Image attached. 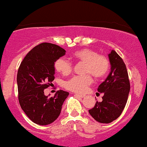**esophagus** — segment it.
Masks as SVG:
<instances>
[{
  "label": "esophagus",
  "mask_w": 147,
  "mask_h": 147,
  "mask_svg": "<svg viewBox=\"0 0 147 147\" xmlns=\"http://www.w3.org/2000/svg\"><path fill=\"white\" fill-rule=\"evenodd\" d=\"M75 95L77 96V97H80V98H84V97H85V95H79V94H77V93L75 94Z\"/></svg>",
  "instance_id": "34e87169"
}]
</instances>
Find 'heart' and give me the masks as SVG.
I'll return each mask as SVG.
<instances>
[{
	"mask_svg": "<svg viewBox=\"0 0 147 147\" xmlns=\"http://www.w3.org/2000/svg\"><path fill=\"white\" fill-rule=\"evenodd\" d=\"M72 59L75 62L84 64V76H75L65 83L67 89L77 92L84 93L92 84V77L95 79L104 77L109 72L110 62L104 55H98L97 52L88 48H84L75 52ZM57 72L62 75H68L71 73L72 65L69 61L64 58L58 59L55 63Z\"/></svg>",
	"mask_w": 147,
	"mask_h": 147,
	"instance_id": "obj_1",
	"label": "heart"
}]
</instances>
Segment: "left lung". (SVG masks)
<instances>
[{
	"instance_id": "left-lung-1",
	"label": "left lung",
	"mask_w": 147,
	"mask_h": 147,
	"mask_svg": "<svg viewBox=\"0 0 147 147\" xmlns=\"http://www.w3.org/2000/svg\"><path fill=\"white\" fill-rule=\"evenodd\" d=\"M111 72L99 86V92L103 93L102 102H96L88 111L97 122L109 124L122 114L130 91L129 75L125 63L115 50L109 54Z\"/></svg>"
}]
</instances>
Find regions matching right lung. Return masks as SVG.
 Wrapping results in <instances>:
<instances>
[{
	"label": "right lung",
	"instance_id": "obj_1",
	"mask_svg": "<svg viewBox=\"0 0 147 147\" xmlns=\"http://www.w3.org/2000/svg\"><path fill=\"white\" fill-rule=\"evenodd\" d=\"M65 55L59 45L43 43L28 52L17 74L18 101L28 117L38 125H48L58 118L69 92L58 90L54 97L45 95L44 89L55 79V61Z\"/></svg>",
	"mask_w": 147,
	"mask_h": 147
}]
</instances>
